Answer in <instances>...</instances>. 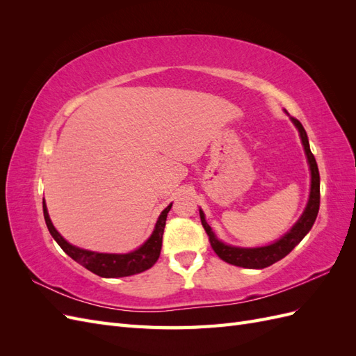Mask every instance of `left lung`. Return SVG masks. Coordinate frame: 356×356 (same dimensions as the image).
<instances>
[{
    "label": "left lung",
    "instance_id": "8db88e82",
    "mask_svg": "<svg viewBox=\"0 0 356 356\" xmlns=\"http://www.w3.org/2000/svg\"><path fill=\"white\" fill-rule=\"evenodd\" d=\"M291 120L296 124V127L298 129V134L301 138V143H303L305 147V153L307 156V161H309V168H310V195H309V202L307 207L301 215L300 220L293 225L286 234H284L281 239L267 245V246H260V248H239V246H232L224 243L221 241L217 239V236L212 232V229L209 227V224L204 220V213L202 209H199L200 212V221L204 232L209 236V242L212 250L215 251L221 260H224L225 263L233 264V266H239V267H245V268H264L275 264L276 261L282 260L284 257H286L294 248L301 242V239L310 232L312 225H314L316 217H318V211H319V170H318V165L315 156L312 154L310 147H309V139H307V134L305 131L303 124H301L297 118L291 117Z\"/></svg>",
    "mask_w": 356,
    "mask_h": 356
}]
</instances>
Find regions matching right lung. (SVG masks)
Returning <instances> with one entry per match:
<instances>
[{
    "mask_svg": "<svg viewBox=\"0 0 356 356\" xmlns=\"http://www.w3.org/2000/svg\"><path fill=\"white\" fill-rule=\"evenodd\" d=\"M170 208H172V203L168 208L161 211L152 236H149L147 242L139 246L138 250L129 254H104V252L81 250V248L74 246L63 239L59 234V232L55 229V225L51 224L46 202L42 200V212H44V220L50 234L53 236V239L58 242V245L72 258L74 261H77L79 264L88 268V270L101 277L132 276L147 270L149 267H153L154 263L159 260L160 250H161V239H163V232L166 225V217Z\"/></svg>",
    "mask_w": 356,
    "mask_h": 356,
    "instance_id": "obj_1",
    "label": "right lung"
}]
</instances>
